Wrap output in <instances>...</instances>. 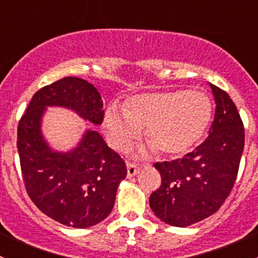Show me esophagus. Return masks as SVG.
<instances>
[{
	"mask_svg": "<svg viewBox=\"0 0 258 258\" xmlns=\"http://www.w3.org/2000/svg\"><path fill=\"white\" fill-rule=\"evenodd\" d=\"M140 172V167L136 165V163L127 162V176L128 177H132V176L137 175Z\"/></svg>",
	"mask_w": 258,
	"mask_h": 258,
	"instance_id": "esophagus-1",
	"label": "esophagus"
}]
</instances>
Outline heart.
I'll use <instances>...</instances> for the list:
<instances>
[{
	"mask_svg": "<svg viewBox=\"0 0 258 258\" xmlns=\"http://www.w3.org/2000/svg\"><path fill=\"white\" fill-rule=\"evenodd\" d=\"M212 114L209 96L199 90L165 91L128 98L123 111L108 106L103 130L110 144L123 150L145 128V139L162 155H179L206 130Z\"/></svg>",
	"mask_w": 258,
	"mask_h": 258,
	"instance_id": "b5f03b06",
	"label": "heart"
}]
</instances>
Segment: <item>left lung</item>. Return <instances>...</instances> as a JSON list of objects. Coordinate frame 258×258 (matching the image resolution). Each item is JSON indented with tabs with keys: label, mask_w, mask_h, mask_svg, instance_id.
<instances>
[{
	"label": "left lung",
	"mask_w": 258,
	"mask_h": 258,
	"mask_svg": "<svg viewBox=\"0 0 258 258\" xmlns=\"http://www.w3.org/2000/svg\"><path fill=\"white\" fill-rule=\"evenodd\" d=\"M216 112L210 134L182 158L156 162L160 188L150 196V206L163 222L186 227L220 210L232 191L244 146V128L230 96L210 83Z\"/></svg>",
	"instance_id": "8db88e82"
}]
</instances>
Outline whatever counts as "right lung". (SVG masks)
<instances>
[{
	"label": "right lung",
	"instance_id": "obj_1",
	"mask_svg": "<svg viewBox=\"0 0 258 258\" xmlns=\"http://www.w3.org/2000/svg\"><path fill=\"white\" fill-rule=\"evenodd\" d=\"M46 106L69 107L101 124V95L86 80L63 77L33 95L17 128L23 183L37 209L69 227L97 225L113 209L117 187L127 175L126 163L96 131L86 132L71 152L51 151L41 134Z\"/></svg>",
	"mask_w": 258,
	"mask_h": 258
}]
</instances>
